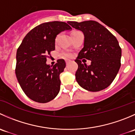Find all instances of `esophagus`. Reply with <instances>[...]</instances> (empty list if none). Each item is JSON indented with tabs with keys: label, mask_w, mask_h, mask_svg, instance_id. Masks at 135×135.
I'll return each instance as SVG.
<instances>
[{
	"label": "esophagus",
	"mask_w": 135,
	"mask_h": 135,
	"mask_svg": "<svg viewBox=\"0 0 135 135\" xmlns=\"http://www.w3.org/2000/svg\"><path fill=\"white\" fill-rule=\"evenodd\" d=\"M69 61H68V60H66V65H68V64H69Z\"/></svg>",
	"instance_id": "obj_1"
}]
</instances>
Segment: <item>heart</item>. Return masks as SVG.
I'll use <instances>...</instances> for the list:
<instances>
[{"mask_svg": "<svg viewBox=\"0 0 135 135\" xmlns=\"http://www.w3.org/2000/svg\"><path fill=\"white\" fill-rule=\"evenodd\" d=\"M78 32V31H73L71 34L74 33V32ZM56 40H57V38H56ZM62 55H63V57H65V58H69L71 57V54L69 53V51H64V52L62 53Z\"/></svg>", "mask_w": 135, "mask_h": 135, "instance_id": "b5f03b06", "label": "heart"}]
</instances>
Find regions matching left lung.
Returning a JSON list of instances; mask_svg holds the SVG:
<instances>
[{
	"label": "left lung",
	"mask_w": 135,
	"mask_h": 135,
	"mask_svg": "<svg viewBox=\"0 0 135 135\" xmlns=\"http://www.w3.org/2000/svg\"><path fill=\"white\" fill-rule=\"evenodd\" d=\"M68 23L84 35V47L75 60L78 65L75 74L77 82L89 91L108 88L121 66L122 49L116 38L97 21H68ZM82 59L91 60V65H87L84 60L82 64Z\"/></svg>",
	"instance_id": "obj_1"
}]
</instances>
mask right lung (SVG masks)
I'll use <instances>...</instances> for the list:
<instances>
[{
  "label": "right lung",
  "mask_w": 135,
  "mask_h": 135,
  "mask_svg": "<svg viewBox=\"0 0 135 135\" xmlns=\"http://www.w3.org/2000/svg\"><path fill=\"white\" fill-rule=\"evenodd\" d=\"M71 29L66 23H44L25 36L16 54V74L25 95L40 103L51 101L59 93V75L66 66L65 60L54 66L46 64L47 55L55 50V40L62 31Z\"/></svg>",
  "instance_id": "right-lung-1"
}]
</instances>
